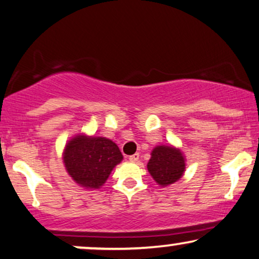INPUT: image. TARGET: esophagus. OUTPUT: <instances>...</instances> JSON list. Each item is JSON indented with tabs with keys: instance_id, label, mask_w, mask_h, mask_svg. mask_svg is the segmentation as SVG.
<instances>
[{
	"instance_id": "1",
	"label": "esophagus",
	"mask_w": 259,
	"mask_h": 259,
	"mask_svg": "<svg viewBox=\"0 0 259 259\" xmlns=\"http://www.w3.org/2000/svg\"><path fill=\"white\" fill-rule=\"evenodd\" d=\"M139 159H140V154L139 153H135L134 154V155H130L129 156V160L132 162H136V161H139Z\"/></svg>"
}]
</instances>
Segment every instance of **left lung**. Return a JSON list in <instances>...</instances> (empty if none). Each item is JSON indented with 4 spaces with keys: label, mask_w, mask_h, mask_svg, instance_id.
Segmentation results:
<instances>
[{
    "label": "left lung",
    "mask_w": 259,
    "mask_h": 259,
    "mask_svg": "<svg viewBox=\"0 0 259 259\" xmlns=\"http://www.w3.org/2000/svg\"><path fill=\"white\" fill-rule=\"evenodd\" d=\"M147 168L160 186H168L182 178L185 158L182 150L172 146H156L152 150Z\"/></svg>",
    "instance_id": "obj_1"
}]
</instances>
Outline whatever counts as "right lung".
<instances>
[{"label": "right lung", "instance_id": "right-lung-1", "mask_svg": "<svg viewBox=\"0 0 259 259\" xmlns=\"http://www.w3.org/2000/svg\"><path fill=\"white\" fill-rule=\"evenodd\" d=\"M123 160L118 146L106 137L78 134L65 145L63 162L69 176L80 186L99 189L116 165Z\"/></svg>", "mask_w": 259, "mask_h": 259}]
</instances>
